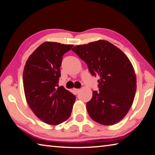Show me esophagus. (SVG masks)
<instances>
[{
	"instance_id": "1",
	"label": "esophagus",
	"mask_w": 155,
	"mask_h": 155,
	"mask_svg": "<svg viewBox=\"0 0 155 155\" xmlns=\"http://www.w3.org/2000/svg\"><path fill=\"white\" fill-rule=\"evenodd\" d=\"M73 91H74V92L76 93V94H78V93L80 91V89H75V88H74V89H73Z\"/></svg>"
}]
</instances>
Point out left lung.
<instances>
[{"mask_svg": "<svg viewBox=\"0 0 155 155\" xmlns=\"http://www.w3.org/2000/svg\"><path fill=\"white\" fill-rule=\"evenodd\" d=\"M85 61L91 74L100 77L99 92L93 91L87 110L100 124L112 125L127 114L136 91V76L130 60L110 42L99 40L72 49Z\"/></svg>", "mask_w": 155, "mask_h": 155, "instance_id": "8db88e82", "label": "left lung"}]
</instances>
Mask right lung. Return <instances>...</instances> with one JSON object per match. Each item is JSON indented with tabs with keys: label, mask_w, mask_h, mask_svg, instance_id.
I'll list each match as a JSON object with an SVG mask.
<instances>
[{
	"label": "right lung",
	"mask_w": 155,
	"mask_h": 155,
	"mask_svg": "<svg viewBox=\"0 0 155 155\" xmlns=\"http://www.w3.org/2000/svg\"><path fill=\"white\" fill-rule=\"evenodd\" d=\"M73 47L45 42L28 59L23 72L24 94L28 104L42 121L59 125L68 119L76 97L59 87L62 56Z\"/></svg>",
	"instance_id": "right-lung-1"
}]
</instances>
